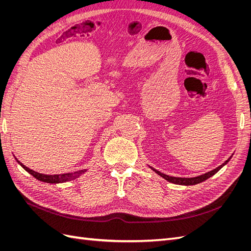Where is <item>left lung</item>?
Listing matches in <instances>:
<instances>
[{"label":"left lung","instance_id":"1","mask_svg":"<svg viewBox=\"0 0 251 251\" xmlns=\"http://www.w3.org/2000/svg\"><path fill=\"white\" fill-rule=\"evenodd\" d=\"M231 159V156L227 159V160L223 163V164H221L220 166H218L217 169H215V170H212V171H210V172H208V173H206V174H203V175H201V176H197V177H194V178H180V177H171V176H168V175H165V174H162V173H160L159 171H157V170H155V169H153V168H150L153 170L156 174H158L159 176H161L163 179H165L166 181H169V182H171V183H174V184H179V185H185V186H188V185H195V184H198V183H201V182H203V181H205V180H207L208 178H210L211 176H214V175L216 174V173H218L220 170H221L223 166L225 165V164H227L228 163V161L230 160Z\"/></svg>","mask_w":251,"mask_h":251}]
</instances>
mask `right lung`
<instances>
[{"instance_id": "obj_1", "label": "right lung", "mask_w": 251, "mask_h": 251, "mask_svg": "<svg viewBox=\"0 0 251 251\" xmlns=\"http://www.w3.org/2000/svg\"><path fill=\"white\" fill-rule=\"evenodd\" d=\"M16 160L18 163L24 169L26 172H28L30 175H32L34 178L37 180H40L42 182H46V183H52V184H56V183H64V182L71 181L75 178L79 177L81 174L87 172V170H80L74 173H66V174H60V175H45V174H40L37 172H34L33 170H30L27 166H25L22 162H20L18 159L16 158Z\"/></svg>"}]
</instances>
